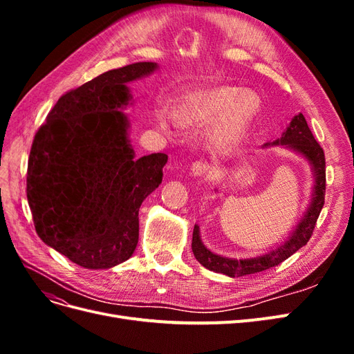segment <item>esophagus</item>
<instances>
[{
	"instance_id": "1",
	"label": "esophagus",
	"mask_w": 354,
	"mask_h": 354,
	"mask_svg": "<svg viewBox=\"0 0 354 354\" xmlns=\"http://www.w3.org/2000/svg\"><path fill=\"white\" fill-rule=\"evenodd\" d=\"M211 169V165L207 162V160H196V162L192 165V173L194 176H203L207 174Z\"/></svg>"
}]
</instances>
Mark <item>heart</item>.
<instances>
[{
    "instance_id": "1",
    "label": "heart",
    "mask_w": 354,
    "mask_h": 354,
    "mask_svg": "<svg viewBox=\"0 0 354 354\" xmlns=\"http://www.w3.org/2000/svg\"><path fill=\"white\" fill-rule=\"evenodd\" d=\"M259 97L254 93L226 85L198 95L192 106L190 116L195 121L209 122L224 115L221 124L212 134V143L226 147L239 140L259 109Z\"/></svg>"
}]
</instances>
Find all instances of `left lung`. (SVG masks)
I'll list each match as a JSON object with an SVG mask.
<instances>
[{
    "instance_id": "8db88e82",
    "label": "left lung",
    "mask_w": 354,
    "mask_h": 354,
    "mask_svg": "<svg viewBox=\"0 0 354 354\" xmlns=\"http://www.w3.org/2000/svg\"><path fill=\"white\" fill-rule=\"evenodd\" d=\"M269 145H286L298 153H301L304 158L310 160L313 165L315 176H316V186H315V195L312 205H310L307 214L298 227L279 248L270 251L269 254L255 257V259L248 260H232L221 257L217 254H212L207 250L199 238V227L195 226L194 229V238H192V251L195 254V259L208 270L224 273L230 277H238L243 274H254L259 272H264L270 267H274L285 261L288 257H291L299 248L308 242L312 238L316 221L319 218V214L324 208L325 203V190H326V167H325V153L324 149L316 142L315 136L310 131L307 121L303 113H299L292 118L291 124H289L288 130L282 134L281 138H277L273 143Z\"/></svg>"
}]
</instances>
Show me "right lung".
<instances>
[{
  "mask_svg": "<svg viewBox=\"0 0 354 354\" xmlns=\"http://www.w3.org/2000/svg\"><path fill=\"white\" fill-rule=\"evenodd\" d=\"M156 69L138 62L66 91L35 133L26 196L38 236L85 269L130 259L138 242V209L162 181L165 153L134 159L127 82Z\"/></svg>",
  "mask_w": 354,
  "mask_h": 354,
  "instance_id": "obj_1",
  "label": "right lung"
}]
</instances>
